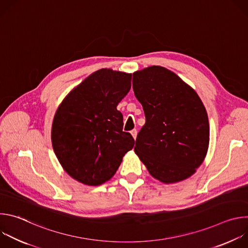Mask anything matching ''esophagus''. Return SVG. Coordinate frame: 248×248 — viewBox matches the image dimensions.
Listing matches in <instances>:
<instances>
[{"mask_svg":"<svg viewBox=\"0 0 248 248\" xmlns=\"http://www.w3.org/2000/svg\"><path fill=\"white\" fill-rule=\"evenodd\" d=\"M130 133H131L132 137L135 139V138H136V136H137V130H136V129H132V130L130 131Z\"/></svg>","mask_w":248,"mask_h":248,"instance_id":"1","label":"esophagus"}]
</instances>
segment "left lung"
<instances>
[{
    "mask_svg": "<svg viewBox=\"0 0 248 248\" xmlns=\"http://www.w3.org/2000/svg\"><path fill=\"white\" fill-rule=\"evenodd\" d=\"M132 88L146 120L137 134L135 153L162 183L187 179L202 164L209 145L208 116L199 96L159 65L134 73Z\"/></svg>",
    "mask_w": 248,
    "mask_h": 248,
    "instance_id": "obj_1",
    "label": "left lung"
}]
</instances>
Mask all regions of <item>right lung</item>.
<instances>
[{"label":"right lung","mask_w":248,"mask_h":248,"mask_svg":"<svg viewBox=\"0 0 248 248\" xmlns=\"http://www.w3.org/2000/svg\"><path fill=\"white\" fill-rule=\"evenodd\" d=\"M131 87V75L102 68L89 76L60 105L52 144L63 170L87 186L109 181L134 139L123 131L118 104Z\"/></svg>","instance_id":"right-lung-1"}]
</instances>
